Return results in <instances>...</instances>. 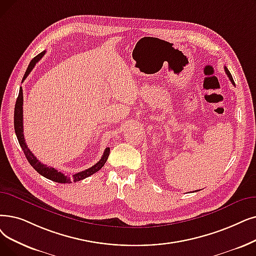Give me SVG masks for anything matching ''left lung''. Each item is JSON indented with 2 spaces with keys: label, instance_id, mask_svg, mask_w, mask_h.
I'll use <instances>...</instances> for the list:
<instances>
[{
  "label": "left lung",
  "instance_id": "obj_1",
  "mask_svg": "<svg viewBox=\"0 0 256 256\" xmlns=\"http://www.w3.org/2000/svg\"><path fill=\"white\" fill-rule=\"evenodd\" d=\"M225 72H226V74L228 75V77H229V80H230V82H232V84H234L236 86V84H234V82H233V78H232V75H231V73L229 72V70L226 68L225 66Z\"/></svg>",
  "mask_w": 256,
  "mask_h": 256
}]
</instances>
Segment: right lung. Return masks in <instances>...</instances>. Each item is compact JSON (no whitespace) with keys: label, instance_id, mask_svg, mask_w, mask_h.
Segmentation results:
<instances>
[{"label":"right lung","instance_id":"add662e5","mask_svg":"<svg viewBox=\"0 0 256 256\" xmlns=\"http://www.w3.org/2000/svg\"><path fill=\"white\" fill-rule=\"evenodd\" d=\"M45 52L46 51H42V53L36 55V56L30 62L28 68L25 72V75L23 77V80L29 75V73L32 71V69L34 68V66L36 64V62L44 56ZM23 80H22V82H23ZM23 98H24L23 97V88H22V86H20V93H18V99H16V106H14V130H16V135L18 137L20 146L22 150H23L28 162L40 174L47 178V179H49L51 181L58 182V183H72V182H77V181L84 180V179H86V178L90 176L93 174H95L96 172H98L99 170H102V168L106 162L108 157L110 154V148H106L104 150V152L102 154V159L99 160L95 165H93L92 168H88L84 172H77L73 176H66V174L58 172V170H55L54 168H50V166H47L45 164H42V162H40L36 159V156L33 154L32 152L28 148L27 144L25 142L24 132H23V130H24L23 128Z\"/></svg>","mask_w":256,"mask_h":256}]
</instances>
